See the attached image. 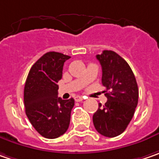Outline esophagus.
Wrapping results in <instances>:
<instances>
[{
    "label": "esophagus",
    "mask_w": 159,
    "mask_h": 159,
    "mask_svg": "<svg viewBox=\"0 0 159 159\" xmlns=\"http://www.w3.org/2000/svg\"><path fill=\"white\" fill-rule=\"evenodd\" d=\"M84 100V97H82V96H76V97L75 98V101H77V102L83 101Z\"/></svg>",
    "instance_id": "obj_1"
}]
</instances>
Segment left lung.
<instances>
[{
    "label": "left lung",
    "instance_id": "8db88e82",
    "mask_svg": "<svg viewBox=\"0 0 159 159\" xmlns=\"http://www.w3.org/2000/svg\"><path fill=\"white\" fill-rule=\"evenodd\" d=\"M102 68V84L107 102L99 103L93 121L97 132L106 137L120 135L131 122L138 104L139 89L128 63L113 51L96 56Z\"/></svg>",
    "mask_w": 159,
    "mask_h": 159
}]
</instances>
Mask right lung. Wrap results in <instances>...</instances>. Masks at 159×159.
Here are the masks:
<instances>
[{
    "label": "right lung",
    "instance_id": "add662e5",
    "mask_svg": "<svg viewBox=\"0 0 159 159\" xmlns=\"http://www.w3.org/2000/svg\"><path fill=\"white\" fill-rule=\"evenodd\" d=\"M68 59L59 52L45 53L33 65L25 81V114L34 129L47 139L61 136L69 126L75 100L58 97V82Z\"/></svg>",
    "mask_w": 159,
    "mask_h": 159
}]
</instances>
